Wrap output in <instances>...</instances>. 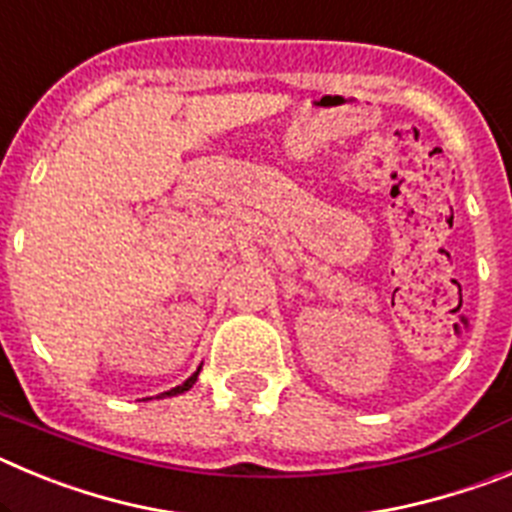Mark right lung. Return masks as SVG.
<instances>
[{"mask_svg": "<svg viewBox=\"0 0 512 512\" xmlns=\"http://www.w3.org/2000/svg\"><path fill=\"white\" fill-rule=\"evenodd\" d=\"M202 369V366H200ZM200 369H197V372L192 374V377L187 379V382H182L179 384V387H174V390H169V392H164V395H158V397H174V395H182V392H187V390H192V384L197 382V377H200Z\"/></svg>", "mask_w": 512, "mask_h": 512, "instance_id": "add662e5", "label": "right lung"}]
</instances>
